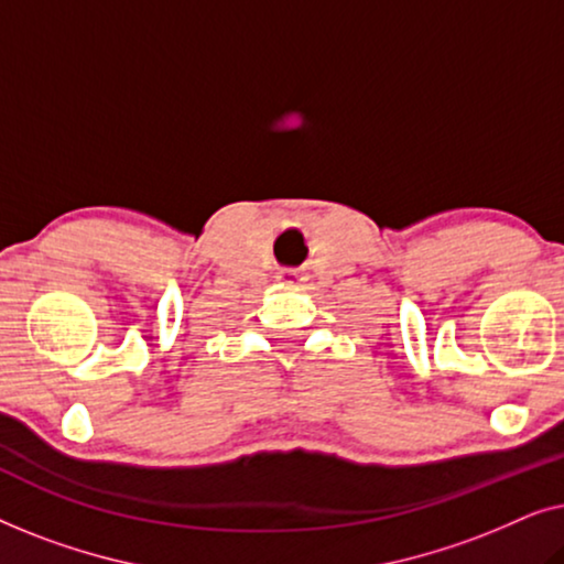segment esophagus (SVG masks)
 Instances as JSON below:
<instances>
[{
    "instance_id": "1",
    "label": "esophagus",
    "mask_w": 564,
    "mask_h": 564,
    "mask_svg": "<svg viewBox=\"0 0 564 564\" xmlns=\"http://www.w3.org/2000/svg\"><path fill=\"white\" fill-rule=\"evenodd\" d=\"M280 276H282L284 282H292V284L303 282V272H300V269H282Z\"/></svg>"
}]
</instances>
